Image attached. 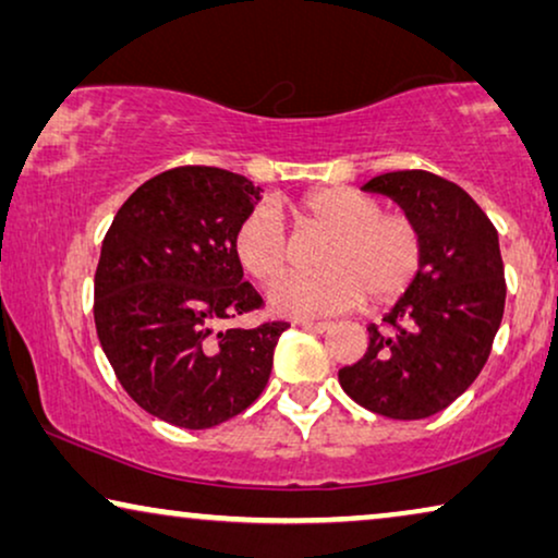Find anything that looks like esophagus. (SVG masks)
Returning a JSON list of instances; mask_svg holds the SVG:
<instances>
[{"instance_id":"esophagus-1","label":"esophagus","mask_w":558,"mask_h":558,"mask_svg":"<svg viewBox=\"0 0 558 558\" xmlns=\"http://www.w3.org/2000/svg\"><path fill=\"white\" fill-rule=\"evenodd\" d=\"M296 327H302V330H310V332H325V330H330V323H312V319H296Z\"/></svg>"}]
</instances>
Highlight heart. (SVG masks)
I'll list each match as a JSON object with an SVG mask.
<instances>
[{
    "mask_svg": "<svg viewBox=\"0 0 558 558\" xmlns=\"http://www.w3.org/2000/svg\"><path fill=\"white\" fill-rule=\"evenodd\" d=\"M296 231L327 233L317 256L319 274L289 277L271 289L269 304L281 317L319 319L355 307L391 302L422 266V231L403 213H380L376 197L353 187H325L292 208ZM235 262L258 284H274L289 264L279 213L264 205L241 220L233 235Z\"/></svg>",
    "mask_w": 558,
    "mask_h": 558,
    "instance_id": "b5f03b06",
    "label": "heart"
}]
</instances>
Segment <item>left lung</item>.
Segmentation results:
<instances>
[{
    "label": "left lung",
    "mask_w": 558,
    "mask_h": 558,
    "mask_svg": "<svg viewBox=\"0 0 558 558\" xmlns=\"http://www.w3.org/2000/svg\"><path fill=\"white\" fill-rule=\"evenodd\" d=\"M422 231V266L391 310L368 325V350L338 371L350 399L388 418H426L468 391L490 355L506 307L498 231L460 185L424 170L363 185Z\"/></svg>",
    "instance_id": "8db88e82"
}]
</instances>
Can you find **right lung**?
<instances>
[{
    "instance_id": "add662e5",
    "label": "right lung",
    "mask_w": 558,
    "mask_h": 558,
    "mask_svg": "<svg viewBox=\"0 0 558 558\" xmlns=\"http://www.w3.org/2000/svg\"><path fill=\"white\" fill-rule=\"evenodd\" d=\"M258 187L218 167H174L136 187L101 243L94 317L124 391L167 424L210 429L264 391L287 323H220L262 307L233 235Z\"/></svg>"
}]
</instances>
